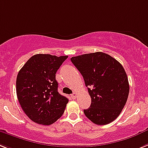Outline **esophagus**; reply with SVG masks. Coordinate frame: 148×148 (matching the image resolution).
I'll list each match as a JSON object with an SVG mask.
<instances>
[{"label": "esophagus", "instance_id": "obj_1", "mask_svg": "<svg viewBox=\"0 0 148 148\" xmlns=\"http://www.w3.org/2000/svg\"><path fill=\"white\" fill-rule=\"evenodd\" d=\"M71 98L73 99H75L77 98V93L76 92H74V93H73V94H71Z\"/></svg>", "mask_w": 148, "mask_h": 148}]
</instances>
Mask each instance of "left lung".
<instances>
[{"mask_svg":"<svg viewBox=\"0 0 148 148\" xmlns=\"http://www.w3.org/2000/svg\"><path fill=\"white\" fill-rule=\"evenodd\" d=\"M84 77L91 97L86 116L97 125H106L117 118L127 101L130 85L122 64L101 52L71 58Z\"/></svg>","mask_w":148,"mask_h":148,"instance_id":"8db88e82","label":"left lung"}]
</instances>
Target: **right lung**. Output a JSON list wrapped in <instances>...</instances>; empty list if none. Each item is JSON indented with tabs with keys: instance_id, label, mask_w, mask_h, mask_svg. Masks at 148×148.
Returning a JSON list of instances; mask_svg holds the SVG:
<instances>
[{
	"instance_id": "add662e5",
	"label": "right lung",
	"mask_w": 148,
	"mask_h": 148,
	"mask_svg": "<svg viewBox=\"0 0 148 148\" xmlns=\"http://www.w3.org/2000/svg\"><path fill=\"white\" fill-rule=\"evenodd\" d=\"M68 57L36 54L18 71L17 98L33 122L48 126L62 116L68 99L58 92L56 74Z\"/></svg>"
}]
</instances>
